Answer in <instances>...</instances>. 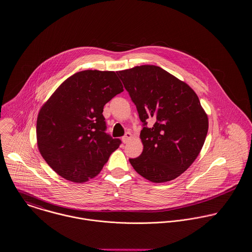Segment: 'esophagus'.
Returning <instances> with one entry per match:
<instances>
[{
  "mask_svg": "<svg viewBox=\"0 0 252 252\" xmlns=\"http://www.w3.org/2000/svg\"><path fill=\"white\" fill-rule=\"evenodd\" d=\"M130 138H131V133H130V132H126V133L125 134V136H123L122 140H123V142L126 144V143H127V142L130 140Z\"/></svg>",
  "mask_w": 252,
  "mask_h": 252,
  "instance_id": "34e87169",
  "label": "esophagus"
}]
</instances>
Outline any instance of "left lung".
Listing matches in <instances>:
<instances>
[{"instance_id":"8db88e82","label":"left lung","mask_w":252,"mask_h":252,"mask_svg":"<svg viewBox=\"0 0 252 252\" xmlns=\"http://www.w3.org/2000/svg\"><path fill=\"white\" fill-rule=\"evenodd\" d=\"M117 74L143 126V152L129 162L152 182L175 179L197 158L207 134L208 119L198 95L158 66H135Z\"/></svg>"}]
</instances>
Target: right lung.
<instances>
[{
  "label": "right lung",
  "mask_w": 252,
  "mask_h": 252,
  "mask_svg": "<svg viewBox=\"0 0 252 252\" xmlns=\"http://www.w3.org/2000/svg\"><path fill=\"white\" fill-rule=\"evenodd\" d=\"M122 92L115 72L86 70L63 82L42 107L38 147L58 175L82 183L100 172L122 143L106 132L103 108Z\"/></svg>",
  "instance_id": "add662e5"
}]
</instances>
